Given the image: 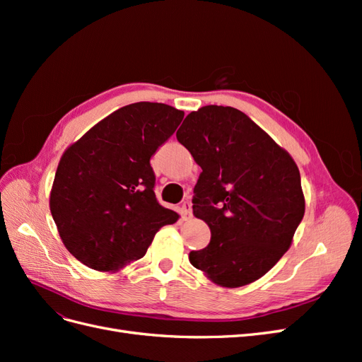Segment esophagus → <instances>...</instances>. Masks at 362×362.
<instances>
[{"label": "esophagus", "instance_id": "34e87169", "mask_svg": "<svg viewBox=\"0 0 362 362\" xmlns=\"http://www.w3.org/2000/svg\"><path fill=\"white\" fill-rule=\"evenodd\" d=\"M181 214L187 218L192 217V202L190 201H184L181 205Z\"/></svg>", "mask_w": 362, "mask_h": 362}]
</instances>
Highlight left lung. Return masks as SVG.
I'll list each match as a JSON object with an SVG mask.
<instances>
[{
	"label": "left lung",
	"instance_id": "left-lung-1",
	"mask_svg": "<svg viewBox=\"0 0 362 362\" xmlns=\"http://www.w3.org/2000/svg\"><path fill=\"white\" fill-rule=\"evenodd\" d=\"M202 172L193 214L211 229L192 266L222 287L259 279L288 250L303 218L300 173L287 151L243 112L205 105L177 131Z\"/></svg>",
	"mask_w": 362,
	"mask_h": 362
}]
</instances>
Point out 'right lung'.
Masks as SVG:
<instances>
[{"label": "right lung", "instance_id": "1", "mask_svg": "<svg viewBox=\"0 0 362 362\" xmlns=\"http://www.w3.org/2000/svg\"><path fill=\"white\" fill-rule=\"evenodd\" d=\"M182 117L166 104H129L64 151L49 208L64 246L87 267H124L146 254L161 226L178 221L156 198L151 157Z\"/></svg>", "mask_w": 362, "mask_h": 362}]
</instances>
